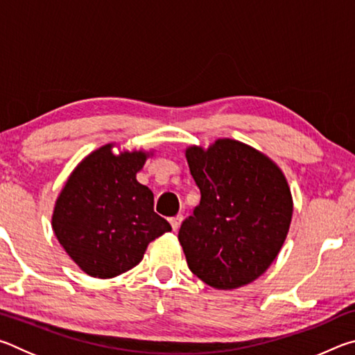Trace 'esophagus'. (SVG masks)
<instances>
[{
	"label": "esophagus",
	"instance_id": "obj_1",
	"mask_svg": "<svg viewBox=\"0 0 355 355\" xmlns=\"http://www.w3.org/2000/svg\"><path fill=\"white\" fill-rule=\"evenodd\" d=\"M169 222H171V225H172V230L177 232L178 228H180V225H182V222H183V216L182 214L173 216V218L169 219Z\"/></svg>",
	"mask_w": 355,
	"mask_h": 355
}]
</instances>
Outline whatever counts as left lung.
I'll return each mask as SVG.
<instances>
[{
  "label": "left lung",
  "instance_id": "obj_1",
  "mask_svg": "<svg viewBox=\"0 0 355 355\" xmlns=\"http://www.w3.org/2000/svg\"><path fill=\"white\" fill-rule=\"evenodd\" d=\"M200 203L182 222L178 241L202 282L232 290L271 266L290 228L293 202L284 173L245 144L216 141L186 150Z\"/></svg>",
  "mask_w": 355,
  "mask_h": 355
}]
</instances>
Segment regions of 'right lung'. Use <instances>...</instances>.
I'll use <instances>...</instances> for the list:
<instances>
[{"label":"right lung","mask_w":355,"mask_h":355,"mask_svg":"<svg viewBox=\"0 0 355 355\" xmlns=\"http://www.w3.org/2000/svg\"><path fill=\"white\" fill-rule=\"evenodd\" d=\"M146 153L105 146L81 161L56 202L53 230L84 272L110 279L142 260L148 243L172 228L153 211V192L136 180Z\"/></svg>","instance_id":"add662e5"}]
</instances>
